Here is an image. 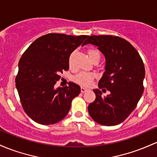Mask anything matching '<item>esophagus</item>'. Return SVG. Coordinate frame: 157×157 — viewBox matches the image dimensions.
<instances>
[{
	"instance_id": "obj_1",
	"label": "esophagus",
	"mask_w": 157,
	"mask_h": 157,
	"mask_svg": "<svg viewBox=\"0 0 157 157\" xmlns=\"http://www.w3.org/2000/svg\"><path fill=\"white\" fill-rule=\"evenodd\" d=\"M89 90V89H86V88H84V87H81V89H80V91H81L82 93L88 92Z\"/></svg>"
}]
</instances>
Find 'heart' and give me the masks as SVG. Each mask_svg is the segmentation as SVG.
Instances as JSON below:
<instances>
[{
	"instance_id": "obj_1",
	"label": "heart",
	"mask_w": 157,
	"mask_h": 157,
	"mask_svg": "<svg viewBox=\"0 0 157 157\" xmlns=\"http://www.w3.org/2000/svg\"><path fill=\"white\" fill-rule=\"evenodd\" d=\"M88 54L89 58L93 63H95L96 61H100L101 59V53L97 49H89L88 50ZM68 64L71 66V56H70L68 59ZM96 75L92 72H80L73 77V81L79 85L82 86H89L94 78Z\"/></svg>"
}]
</instances>
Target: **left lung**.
Listing matches in <instances>:
<instances>
[{
    "mask_svg": "<svg viewBox=\"0 0 157 157\" xmlns=\"http://www.w3.org/2000/svg\"><path fill=\"white\" fill-rule=\"evenodd\" d=\"M87 44L97 46L104 55L106 67L98 87L102 91L106 87L109 92L104 97L101 90L94 89L96 98L89 105L88 111L100 124H119L136 107L144 92V63L135 48L121 37L91 36L82 44Z\"/></svg>",
    "mask_w": 157,
    "mask_h": 157,
    "instance_id": "obj_1",
    "label": "left lung"
}]
</instances>
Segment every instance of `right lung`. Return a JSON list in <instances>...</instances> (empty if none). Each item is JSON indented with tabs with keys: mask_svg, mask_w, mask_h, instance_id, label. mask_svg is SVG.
Segmentation results:
<instances>
[{
	"mask_svg": "<svg viewBox=\"0 0 157 157\" xmlns=\"http://www.w3.org/2000/svg\"><path fill=\"white\" fill-rule=\"evenodd\" d=\"M88 37L48 33L36 39L22 54L15 86L22 107L35 122L53 124L68 114L80 87L72 82L57 89L54 85L59 74L69 68L71 53Z\"/></svg>",
	"mask_w": 157,
	"mask_h": 157,
	"instance_id": "obj_1",
	"label": "right lung"
}]
</instances>
